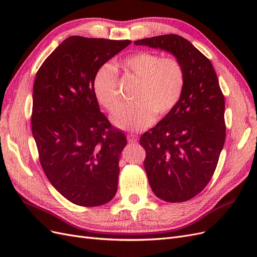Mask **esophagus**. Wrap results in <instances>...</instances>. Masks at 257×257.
Returning <instances> with one entry per match:
<instances>
[{
	"label": "esophagus",
	"instance_id": "1",
	"mask_svg": "<svg viewBox=\"0 0 257 257\" xmlns=\"http://www.w3.org/2000/svg\"><path fill=\"white\" fill-rule=\"evenodd\" d=\"M137 136L136 135H133V134H128L127 135V142L130 144H136L137 143Z\"/></svg>",
	"mask_w": 257,
	"mask_h": 257
}]
</instances>
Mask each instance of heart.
<instances>
[{"instance_id":"1","label":"heart","mask_w":257,"mask_h":257,"mask_svg":"<svg viewBox=\"0 0 257 257\" xmlns=\"http://www.w3.org/2000/svg\"><path fill=\"white\" fill-rule=\"evenodd\" d=\"M122 66L139 81L136 103L122 105L111 120L115 126L131 132L146 130L159 118L172 112L182 97L185 72L181 62L174 57L141 51L123 60ZM93 93L97 102L112 111L120 103L118 74L111 64H103L93 78Z\"/></svg>"}]
</instances>
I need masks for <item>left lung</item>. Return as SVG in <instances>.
I'll use <instances>...</instances> for the list:
<instances>
[{
	"instance_id": "1",
	"label": "left lung",
	"mask_w": 257,
	"mask_h": 257,
	"mask_svg": "<svg viewBox=\"0 0 257 257\" xmlns=\"http://www.w3.org/2000/svg\"><path fill=\"white\" fill-rule=\"evenodd\" d=\"M173 53L185 72L180 102L141 137L149 184L160 199L182 203L211 180L225 142V102L211 62L182 36L135 42Z\"/></svg>"
}]
</instances>
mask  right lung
Listing matches in <instances>:
<instances>
[{"label": "right lung", "mask_w": 257, "mask_h": 257, "mask_svg": "<svg viewBox=\"0 0 257 257\" xmlns=\"http://www.w3.org/2000/svg\"><path fill=\"white\" fill-rule=\"evenodd\" d=\"M130 44L71 36L36 74L31 123L41 165L54 189L75 205H104L118 190L126 138L100 112L93 78Z\"/></svg>", "instance_id": "add662e5"}]
</instances>
